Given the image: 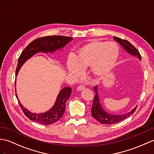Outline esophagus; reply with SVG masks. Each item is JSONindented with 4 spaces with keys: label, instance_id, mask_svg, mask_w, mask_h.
Listing matches in <instances>:
<instances>
[{
    "label": "esophagus",
    "instance_id": "esophagus-1",
    "mask_svg": "<svg viewBox=\"0 0 154 154\" xmlns=\"http://www.w3.org/2000/svg\"><path fill=\"white\" fill-rule=\"evenodd\" d=\"M85 88V87L84 85H79V87H77V90L78 91H81L84 90Z\"/></svg>",
    "mask_w": 154,
    "mask_h": 154
}]
</instances>
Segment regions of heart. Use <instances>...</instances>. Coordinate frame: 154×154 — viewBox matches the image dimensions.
<instances>
[{
    "label": "heart",
    "mask_w": 154,
    "mask_h": 154,
    "mask_svg": "<svg viewBox=\"0 0 154 154\" xmlns=\"http://www.w3.org/2000/svg\"><path fill=\"white\" fill-rule=\"evenodd\" d=\"M119 54V47L116 42L91 41L79 49L76 56H69L66 67L73 77L81 76L84 69L90 67L92 75L103 77L115 67Z\"/></svg>",
    "instance_id": "heart-1"
}]
</instances>
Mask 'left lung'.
Masks as SVG:
<instances>
[{"instance_id":"obj_1","label":"left lung","mask_w":154,"mask_h":154,"mask_svg":"<svg viewBox=\"0 0 154 154\" xmlns=\"http://www.w3.org/2000/svg\"><path fill=\"white\" fill-rule=\"evenodd\" d=\"M113 38L116 41L119 42L129 54L137 56L139 60H141V56L138 51V50L133 45H132V44L130 43L129 42L117 37H113ZM94 91L96 94L94 96L93 103H92V107L91 108L92 116L102 124L108 125L119 123L121 121L129 117L131 114H133L134 112V111L137 109V106H136L134 109L130 111L129 112L125 114H121V115H114V114L109 113L103 109L101 105L100 100L98 92V86H96V87H94Z\"/></svg>"}]
</instances>
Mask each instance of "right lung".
<instances>
[{
    "mask_svg": "<svg viewBox=\"0 0 154 154\" xmlns=\"http://www.w3.org/2000/svg\"><path fill=\"white\" fill-rule=\"evenodd\" d=\"M72 40V37L61 36V35H54V36H46L38 38L32 41L24 49V51L21 52L19 57L16 70V76L23 63L27 60L31 58L32 56H33L35 54L39 52L53 53L57 50H60L63 48L68 42ZM71 94V87H64L59 92L54 104L52 108L47 112L41 113H32L26 108H23L22 104L19 101L17 94H16V96L23 113L29 119L38 123L51 125L56 123L62 117L64 112H65L66 103L70 97Z\"/></svg>",
    "mask_w": 154,
    "mask_h": 154,
    "instance_id": "obj_1",
    "label": "right lung"
}]
</instances>
